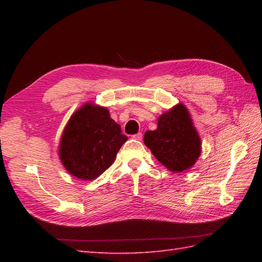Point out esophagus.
I'll return each mask as SVG.
<instances>
[{
    "mask_svg": "<svg viewBox=\"0 0 262 262\" xmlns=\"http://www.w3.org/2000/svg\"><path fill=\"white\" fill-rule=\"evenodd\" d=\"M133 138H134V140H136V141H141L143 138V134H142V133H137V134L133 135Z\"/></svg>",
    "mask_w": 262,
    "mask_h": 262,
    "instance_id": "34e87169",
    "label": "esophagus"
}]
</instances>
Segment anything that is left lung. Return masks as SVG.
<instances>
[{"instance_id":"8db88e82","label":"left lung","mask_w":262,"mask_h":262,"mask_svg":"<svg viewBox=\"0 0 262 262\" xmlns=\"http://www.w3.org/2000/svg\"><path fill=\"white\" fill-rule=\"evenodd\" d=\"M144 143L158 161L173 172L190 169L202 148L198 133L183 104H178L161 116L157 129L145 133Z\"/></svg>"}]
</instances>
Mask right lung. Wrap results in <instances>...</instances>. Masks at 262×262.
I'll return each instance as SVG.
<instances>
[{
	"label": "right lung",
	"instance_id": "add662e5",
	"mask_svg": "<svg viewBox=\"0 0 262 262\" xmlns=\"http://www.w3.org/2000/svg\"><path fill=\"white\" fill-rule=\"evenodd\" d=\"M127 136L105 108L86 103L71 117L60 140L59 158L71 174L93 180L114 163Z\"/></svg>",
	"mask_w": 262,
	"mask_h": 262
}]
</instances>
